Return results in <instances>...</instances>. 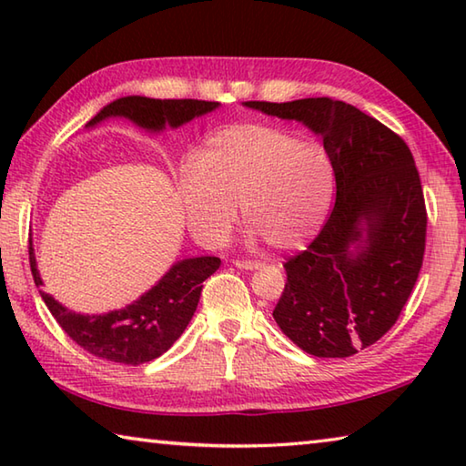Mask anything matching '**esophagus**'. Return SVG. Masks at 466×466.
<instances>
[{
  "mask_svg": "<svg viewBox=\"0 0 466 466\" xmlns=\"http://www.w3.org/2000/svg\"><path fill=\"white\" fill-rule=\"evenodd\" d=\"M234 265L244 271H252V269H258V267H261V263H257V261H234Z\"/></svg>",
  "mask_w": 466,
  "mask_h": 466,
  "instance_id": "obj_1",
  "label": "esophagus"
}]
</instances>
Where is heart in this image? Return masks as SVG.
Returning <instances> with one entry per match:
<instances>
[{"label":"heart","instance_id":"heart-1","mask_svg":"<svg viewBox=\"0 0 466 466\" xmlns=\"http://www.w3.org/2000/svg\"><path fill=\"white\" fill-rule=\"evenodd\" d=\"M188 230L219 247L238 219L269 247L294 250L314 238L333 197V164L317 141L265 123H236L205 139L177 172Z\"/></svg>","mask_w":466,"mask_h":466}]
</instances>
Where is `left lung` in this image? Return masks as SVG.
Masks as SVG:
<instances>
[{
  "instance_id": "left-lung-1",
  "label": "left lung",
  "mask_w": 466,
  "mask_h": 466,
  "mask_svg": "<svg viewBox=\"0 0 466 466\" xmlns=\"http://www.w3.org/2000/svg\"><path fill=\"white\" fill-rule=\"evenodd\" d=\"M298 121L322 139L335 172V208L309 248L288 258L273 319L317 358H350L397 322L420 278L425 201L403 139L333 98L242 102Z\"/></svg>"
}]
</instances>
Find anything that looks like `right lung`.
Segmentation results:
<instances>
[{
	"label": "right lung",
	"instance_id": "add662e5",
	"mask_svg": "<svg viewBox=\"0 0 466 466\" xmlns=\"http://www.w3.org/2000/svg\"><path fill=\"white\" fill-rule=\"evenodd\" d=\"M219 102L208 100H160L147 96H123L100 108L86 129H94L106 119H127L146 133L178 129L185 123L214 113ZM30 271L43 302L59 327L92 356L139 366L167 353L183 335L199 304L203 281L219 267L218 257H193L177 261L149 288L146 294L119 310L105 314H82L69 310L51 294L43 291V279L36 267L35 247L30 240Z\"/></svg>",
	"mask_w": 466,
	"mask_h": 466
}]
</instances>
